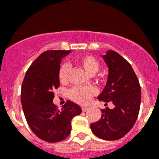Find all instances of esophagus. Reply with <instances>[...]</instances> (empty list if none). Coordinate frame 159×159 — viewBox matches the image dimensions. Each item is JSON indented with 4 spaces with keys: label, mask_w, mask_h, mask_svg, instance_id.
Instances as JSON below:
<instances>
[{
    "label": "esophagus",
    "mask_w": 159,
    "mask_h": 159,
    "mask_svg": "<svg viewBox=\"0 0 159 159\" xmlns=\"http://www.w3.org/2000/svg\"><path fill=\"white\" fill-rule=\"evenodd\" d=\"M88 110V108L87 107H82V111L84 112H85V111H87Z\"/></svg>",
    "instance_id": "obj_1"
}]
</instances>
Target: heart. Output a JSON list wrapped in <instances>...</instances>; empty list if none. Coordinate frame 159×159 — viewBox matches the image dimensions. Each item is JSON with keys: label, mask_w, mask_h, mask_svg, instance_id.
Instances as JSON below:
<instances>
[{"label": "heart", "mask_w": 159, "mask_h": 159, "mask_svg": "<svg viewBox=\"0 0 159 159\" xmlns=\"http://www.w3.org/2000/svg\"><path fill=\"white\" fill-rule=\"evenodd\" d=\"M77 63L82 67L88 75H93L99 71V60L92 56H84L77 60ZM70 71V66L64 63L60 65L59 69V80L61 83H66ZM97 94V89L95 87H77L70 91L69 97L71 100L79 104H87L91 99Z\"/></svg>", "instance_id": "heart-1"}]
</instances>
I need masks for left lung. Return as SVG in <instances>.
<instances>
[{"instance_id": "1", "label": "left lung", "mask_w": 159, "mask_h": 159, "mask_svg": "<svg viewBox=\"0 0 159 159\" xmlns=\"http://www.w3.org/2000/svg\"><path fill=\"white\" fill-rule=\"evenodd\" d=\"M102 59L108 67L107 82L98 99L111 101L113 109H102L99 121L91 129L99 139L117 140L127 134L137 119L141 102V88L131 65L116 52L109 50Z\"/></svg>"}]
</instances>
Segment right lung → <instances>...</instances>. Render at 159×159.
<instances>
[{
  "instance_id": "obj_1",
  "label": "right lung",
  "mask_w": 159,
  "mask_h": 159,
  "mask_svg": "<svg viewBox=\"0 0 159 159\" xmlns=\"http://www.w3.org/2000/svg\"><path fill=\"white\" fill-rule=\"evenodd\" d=\"M70 50L43 52L31 64L21 87V104L25 119L32 132L48 143L65 139L71 132L73 117L82 112L80 107L67 101L58 110L52 102L53 90L60 86L61 60Z\"/></svg>"
}]
</instances>
